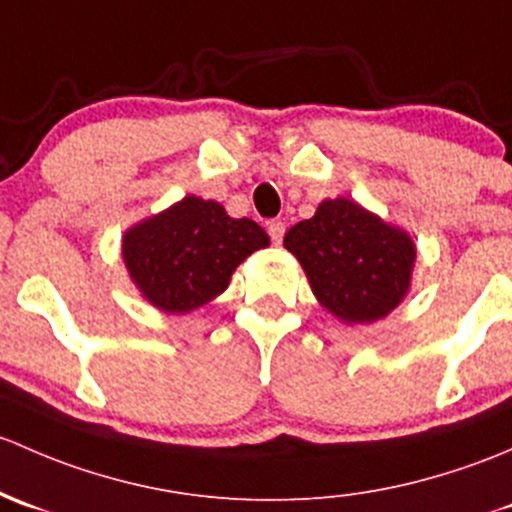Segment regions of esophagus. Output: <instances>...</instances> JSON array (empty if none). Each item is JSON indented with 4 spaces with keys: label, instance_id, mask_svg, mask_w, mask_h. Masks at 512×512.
Listing matches in <instances>:
<instances>
[{
    "label": "esophagus",
    "instance_id": "34e87169",
    "mask_svg": "<svg viewBox=\"0 0 512 512\" xmlns=\"http://www.w3.org/2000/svg\"><path fill=\"white\" fill-rule=\"evenodd\" d=\"M283 234H286V224L281 219H273L268 221V236H271L273 244H281Z\"/></svg>",
    "mask_w": 512,
    "mask_h": 512
}]
</instances>
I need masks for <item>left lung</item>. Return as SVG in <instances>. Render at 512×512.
Instances as JSON below:
<instances>
[{
    "label": "left lung",
    "mask_w": 512,
    "mask_h": 512,
    "mask_svg": "<svg viewBox=\"0 0 512 512\" xmlns=\"http://www.w3.org/2000/svg\"><path fill=\"white\" fill-rule=\"evenodd\" d=\"M320 303L345 323H374L409 291L414 244L350 199H328L283 239Z\"/></svg>",
    "instance_id": "left-lung-1"
}]
</instances>
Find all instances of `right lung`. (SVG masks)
<instances>
[{"mask_svg":"<svg viewBox=\"0 0 512 512\" xmlns=\"http://www.w3.org/2000/svg\"><path fill=\"white\" fill-rule=\"evenodd\" d=\"M266 246L268 234L256 221L231 219L217 202L184 197L133 226L123 239V258L155 308L189 313L217 298L236 266Z\"/></svg>","mask_w":512,"mask_h":512,"instance_id":"right-lung-1","label":"right lung"}]
</instances>
